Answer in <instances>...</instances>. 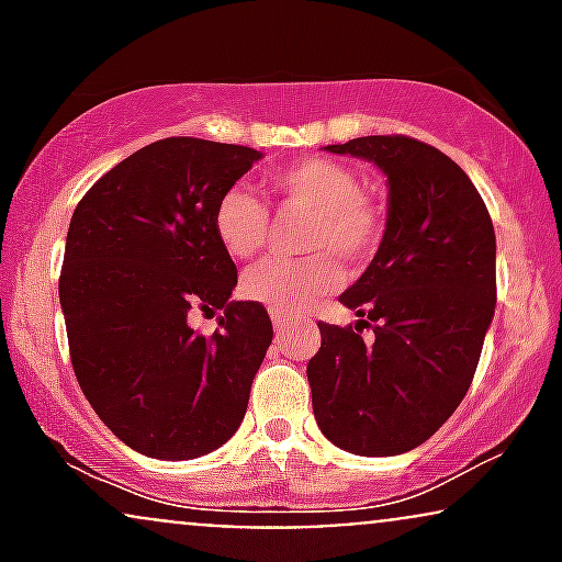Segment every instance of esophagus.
Returning <instances> with one entry per match:
<instances>
[{
  "instance_id": "esophagus-1",
  "label": "esophagus",
  "mask_w": 562,
  "mask_h": 562,
  "mask_svg": "<svg viewBox=\"0 0 562 562\" xmlns=\"http://www.w3.org/2000/svg\"><path fill=\"white\" fill-rule=\"evenodd\" d=\"M269 314H272V322H274L277 330H285V327H288V314L285 312H274V308Z\"/></svg>"
}]
</instances>
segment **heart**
<instances>
[{
	"mask_svg": "<svg viewBox=\"0 0 562 562\" xmlns=\"http://www.w3.org/2000/svg\"><path fill=\"white\" fill-rule=\"evenodd\" d=\"M272 190L288 209L312 214L308 259H269L243 277L248 301L274 312H301L340 285V263L359 267L378 248L383 222L362 195L359 177L330 158H303L272 177ZM218 243L232 259H254L269 243V211L248 187H229L214 211Z\"/></svg>",
	"mask_w": 562,
	"mask_h": 562,
	"instance_id": "1",
	"label": "heart"
}]
</instances>
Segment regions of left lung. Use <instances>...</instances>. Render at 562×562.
<instances>
[{
	"instance_id": "left-lung-1",
	"label": "left lung",
	"mask_w": 562,
	"mask_h": 562,
	"mask_svg": "<svg viewBox=\"0 0 562 562\" xmlns=\"http://www.w3.org/2000/svg\"><path fill=\"white\" fill-rule=\"evenodd\" d=\"M335 156L375 164L389 216L375 259L340 303L357 327L319 322L308 359L314 417L335 447L393 457L420 447L473 383L496 306V237L460 166L412 137H357ZM372 326L364 345L358 327Z\"/></svg>"
}]
</instances>
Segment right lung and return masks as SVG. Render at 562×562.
Instances as JSON below:
<instances>
[{
	"instance_id": "add662e5",
	"label": "right lung",
	"mask_w": 562,
	"mask_h": 562,
	"mask_svg": "<svg viewBox=\"0 0 562 562\" xmlns=\"http://www.w3.org/2000/svg\"><path fill=\"white\" fill-rule=\"evenodd\" d=\"M259 150L169 137L121 160L76 205L60 272L70 362L83 396L126 447L192 460L240 428L272 319L232 301L237 267L218 243V198ZM192 307H222L191 330Z\"/></svg>"
}]
</instances>
